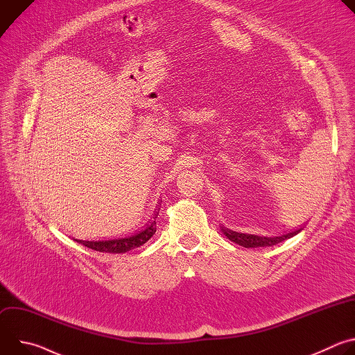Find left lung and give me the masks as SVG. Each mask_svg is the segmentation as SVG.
Returning <instances> with one entry per match:
<instances>
[{"label":"left lung","instance_id":"obj_1","mask_svg":"<svg viewBox=\"0 0 355 355\" xmlns=\"http://www.w3.org/2000/svg\"><path fill=\"white\" fill-rule=\"evenodd\" d=\"M223 234L232 240L233 243L245 247V248H256V247H270V245H275L286 239L293 237L295 234H297L300 230H295L282 236H274V237H267V236H257V234H250V233H241V232H234L232 229L227 227H222Z\"/></svg>","mask_w":355,"mask_h":355}]
</instances>
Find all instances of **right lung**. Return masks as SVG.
<instances>
[{
	"mask_svg": "<svg viewBox=\"0 0 355 355\" xmlns=\"http://www.w3.org/2000/svg\"><path fill=\"white\" fill-rule=\"evenodd\" d=\"M156 233V219H151L146 227L132 236L128 237H122V239H114V240H103V241H85V240H76L78 243H81L83 245L92 248L95 251H101V252H126L129 250L137 248L140 245H143L146 241H148L153 234Z\"/></svg>",
	"mask_w": 355,
	"mask_h": 355,
	"instance_id": "right-lung-1",
	"label": "right lung"
}]
</instances>
